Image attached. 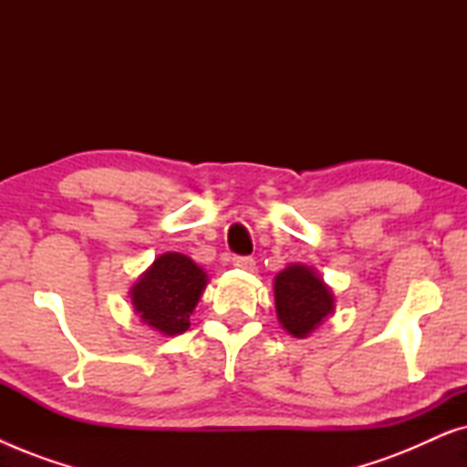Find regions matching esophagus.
Returning a JSON list of instances; mask_svg holds the SVG:
<instances>
[{
  "label": "esophagus",
  "instance_id": "1",
  "mask_svg": "<svg viewBox=\"0 0 467 467\" xmlns=\"http://www.w3.org/2000/svg\"><path fill=\"white\" fill-rule=\"evenodd\" d=\"M232 265L240 267V270L253 272L254 270V259L253 257H232Z\"/></svg>",
  "mask_w": 467,
  "mask_h": 467
}]
</instances>
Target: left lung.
Instances as JSON below:
<instances>
[{
  "mask_svg": "<svg viewBox=\"0 0 467 467\" xmlns=\"http://www.w3.org/2000/svg\"><path fill=\"white\" fill-rule=\"evenodd\" d=\"M274 302L278 323L293 337H308L336 310L331 286L315 267L304 264H289L276 274Z\"/></svg>",
  "mask_w": 467,
  "mask_h": 467,
  "instance_id": "1",
  "label": "left lung"
}]
</instances>
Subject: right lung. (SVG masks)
<instances>
[{
	"label": "right lung",
	"instance_id": "right-lung-1",
	"mask_svg": "<svg viewBox=\"0 0 467 467\" xmlns=\"http://www.w3.org/2000/svg\"><path fill=\"white\" fill-rule=\"evenodd\" d=\"M208 285V274L182 253H163L130 289L140 321L161 336L184 334L197 302Z\"/></svg>",
	"mask_w": 467,
	"mask_h": 467
}]
</instances>
